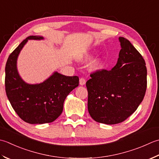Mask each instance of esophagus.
Wrapping results in <instances>:
<instances>
[{
  "mask_svg": "<svg viewBox=\"0 0 159 159\" xmlns=\"http://www.w3.org/2000/svg\"><path fill=\"white\" fill-rule=\"evenodd\" d=\"M86 80L84 79V78H83V77H82V78H80V84L81 86H83V85H84V84H86Z\"/></svg>",
  "mask_w": 159,
  "mask_h": 159,
  "instance_id": "1",
  "label": "esophagus"
}]
</instances>
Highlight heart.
<instances>
[{
    "instance_id": "1",
    "label": "heart",
    "mask_w": 159,
    "mask_h": 159,
    "mask_svg": "<svg viewBox=\"0 0 159 159\" xmlns=\"http://www.w3.org/2000/svg\"><path fill=\"white\" fill-rule=\"evenodd\" d=\"M93 57V55L91 54V53H89V54H87V55H86V56H85V58L86 59H90V58H91Z\"/></svg>"
}]
</instances>
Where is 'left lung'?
I'll use <instances>...</instances> for the list:
<instances>
[{
    "label": "left lung",
    "instance_id": "left-lung-1",
    "mask_svg": "<svg viewBox=\"0 0 159 159\" xmlns=\"http://www.w3.org/2000/svg\"><path fill=\"white\" fill-rule=\"evenodd\" d=\"M121 45L116 65L90 75L86 82L88 111L97 122L112 125L125 121L143 101L147 88L145 60L130 42L119 38Z\"/></svg>",
    "mask_w": 159,
    "mask_h": 159
}]
</instances>
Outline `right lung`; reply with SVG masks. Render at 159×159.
Returning <instances> with one entry per match:
<instances>
[{"instance_id":"obj_1","label":"right lung","mask_w":159,"mask_h":159,"mask_svg":"<svg viewBox=\"0 0 159 159\" xmlns=\"http://www.w3.org/2000/svg\"><path fill=\"white\" fill-rule=\"evenodd\" d=\"M40 35H31L9 55L5 66V90L12 108L20 117L31 124L51 123L63 111L67 95L79 85L77 76H66L54 72L40 84H30L21 78L17 69V60L29 40H40Z\"/></svg>"}]
</instances>
